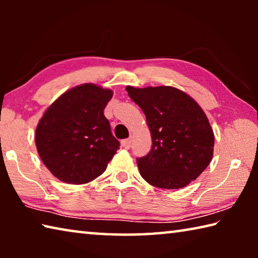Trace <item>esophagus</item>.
I'll list each match as a JSON object with an SVG mask.
<instances>
[{
  "label": "esophagus",
  "mask_w": 258,
  "mask_h": 258,
  "mask_svg": "<svg viewBox=\"0 0 258 258\" xmlns=\"http://www.w3.org/2000/svg\"><path fill=\"white\" fill-rule=\"evenodd\" d=\"M131 145H132V140H131V139H126V140H123V141H121V146H123L125 149H130Z\"/></svg>",
  "instance_id": "1"
}]
</instances>
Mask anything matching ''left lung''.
<instances>
[{
  "instance_id": "left-lung-1",
  "label": "left lung",
  "mask_w": 258,
  "mask_h": 258,
  "mask_svg": "<svg viewBox=\"0 0 258 258\" xmlns=\"http://www.w3.org/2000/svg\"><path fill=\"white\" fill-rule=\"evenodd\" d=\"M145 112L152 146L137 158L141 176L161 189H181L209 165L214 133L206 115L189 95L172 86L126 87Z\"/></svg>"
}]
</instances>
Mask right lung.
<instances>
[{"instance_id": "1", "label": "right lung", "mask_w": 258, "mask_h": 258, "mask_svg": "<svg viewBox=\"0 0 258 258\" xmlns=\"http://www.w3.org/2000/svg\"><path fill=\"white\" fill-rule=\"evenodd\" d=\"M111 98L110 90L83 84L63 93L44 112L35 142L42 161L60 181H93L119 149L103 113Z\"/></svg>"}]
</instances>
